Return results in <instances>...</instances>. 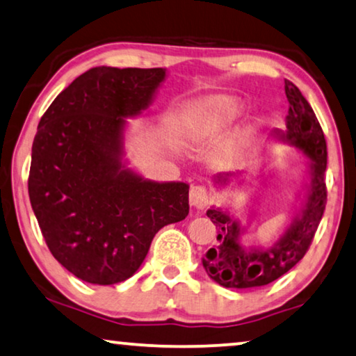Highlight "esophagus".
I'll return each mask as SVG.
<instances>
[{"label":"esophagus","mask_w":356,"mask_h":356,"mask_svg":"<svg viewBox=\"0 0 356 356\" xmlns=\"http://www.w3.org/2000/svg\"><path fill=\"white\" fill-rule=\"evenodd\" d=\"M189 202L191 205L197 210H204L207 205H209V191H207L204 186H191L189 189Z\"/></svg>","instance_id":"34e87169"}]
</instances>
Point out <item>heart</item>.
Listing matches in <instances>:
<instances>
[{
	"label": "heart",
	"instance_id": "obj_1",
	"mask_svg": "<svg viewBox=\"0 0 356 356\" xmlns=\"http://www.w3.org/2000/svg\"><path fill=\"white\" fill-rule=\"evenodd\" d=\"M205 113L209 114L211 127H218V125L231 121L237 116L238 108L229 98H213V100L207 102Z\"/></svg>",
	"mask_w": 356,
	"mask_h": 356
}]
</instances>
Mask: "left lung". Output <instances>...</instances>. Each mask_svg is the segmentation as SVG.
I'll use <instances>...</instances> for the list:
<instances>
[{"label":"left lung","instance_id":"1","mask_svg":"<svg viewBox=\"0 0 356 356\" xmlns=\"http://www.w3.org/2000/svg\"><path fill=\"white\" fill-rule=\"evenodd\" d=\"M289 102L286 132L280 134L296 145L312 161L310 193L300 216L285 235L267 250H245L238 243L240 226L220 209L207 211L216 226V245L202 259L209 277L226 288H256L275 282L293 269L307 253L326 207V140L314 109L291 81L285 79ZM231 175H220L218 183H227Z\"/></svg>","mask_w":356,"mask_h":356}]
</instances>
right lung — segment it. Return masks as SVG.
Returning <instances> with one entry per match:
<instances>
[{
	"label": "right lung",
	"instance_id": "right-lung-1",
	"mask_svg": "<svg viewBox=\"0 0 356 356\" xmlns=\"http://www.w3.org/2000/svg\"><path fill=\"white\" fill-rule=\"evenodd\" d=\"M163 78L162 68H92L38 125L33 211L54 258L87 283L127 280L159 229L189 213L188 184L146 181L121 162L124 118L147 108Z\"/></svg>",
	"mask_w": 356,
	"mask_h": 356
}]
</instances>
